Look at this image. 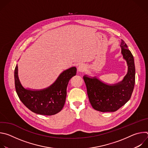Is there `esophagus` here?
I'll return each mask as SVG.
<instances>
[{"label":"esophagus","mask_w":148,"mask_h":148,"mask_svg":"<svg viewBox=\"0 0 148 148\" xmlns=\"http://www.w3.org/2000/svg\"><path fill=\"white\" fill-rule=\"evenodd\" d=\"M78 71H79V72H84V71L86 70V66L84 65V64H80V65H79V66L78 67Z\"/></svg>","instance_id":"34e87169"}]
</instances>
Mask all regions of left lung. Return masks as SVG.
Listing matches in <instances>:
<instances>
[{
	"label": "left lung",
	"mask_w": 148,
	"mask_h": 148,
	"mask_svg": "<svg viewBox=\"0 0 148 148\" xmlns=\"http://www.w3.org/2000/svg\"><path fill=\"white\" fill-rule=\"evenodd\" d=\"M123 58L128 66L127 74L123 79L115 84L105 83L97 77L84 75L87 94L92 108L100 112H115L127 102L131 97L135 81L134 57L122 40L120 45Z\"/></svg>",
	"instance_id": "8db88e82"
}]
</instances>
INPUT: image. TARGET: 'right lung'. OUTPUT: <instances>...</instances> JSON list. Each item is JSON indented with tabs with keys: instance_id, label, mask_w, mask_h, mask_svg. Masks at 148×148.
<instances>
[{
	"instance_id": "add662e5",
	"label": "right lung",
	"mask_w": 148,
	"mask_h": 148,
	"mask_svg": "<svg viewBox=\"0 0 148 148\" xmlns=\"http://www.w3.org/2000/svg\"><path fill=\"white\" fill-rule=\"evenodd\" d=\"M76 73V67H72L62 71L47 88L33 90L25 88L21 84L16 65L14 70L16 91L20 101L31 111L43 115H55L64 107L68 83Z\"/></svg>"
}]
</instances>
